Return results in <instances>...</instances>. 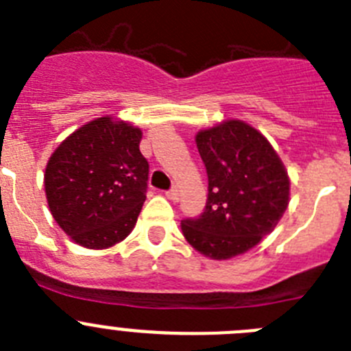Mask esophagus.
<instances>
[{"label":"esophagus","mask_w":351,"mask_h":351,"mask_svg":"<svg viewBox=\"0 0 351 351\" xmlns=\"http://www.w3.org/2000/svg\"><path fill=\"white\" fill-rule=\"evenodd\" d=\"M167 197H169L170 200H173V202H176V200H179V190H178V188H176V186H173V188H170V190L167 191Z\"/></svg>","instance_id":"1"}]
</instances>
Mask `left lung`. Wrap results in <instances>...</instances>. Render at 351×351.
Masks as SVG:
<instances>
[{"label": "left lung", "mask_w": 351, "mask_h": 351, "mask_svg": "<svg viewBox=\"0 0 351 351\" xmlns=\"http://www.w3.org/2000/svg\"><path fill=\"white\" fill-rule=\"evenodd\" d=\"M207 170V202L181 221L186 241L202 255L226 260L251 250L281 219L290 181L272 145L243 121H225L197 135Z\"/></svg>", "instance_id": "8db88e82"}]
</instances>
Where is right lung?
Segmentation results:
<instances>
[{
	"mask_svg": "<svg viewBox=\"0 0 351 351\" xmlns=\"http://www.w3.org/2000/svg\"><path fill=\"white\" fill-rule=\"evenodd\" d=\"M142 132L98 117L56 149L45 169V195L58 225L77 244L104 250L137 223L147 193Z\"/></svg>",
	"mask_w": 351,
	"mask_h": 351,
	"instance_id": "right-lung-1",
	"label": "right lung"
}]
</instances>
